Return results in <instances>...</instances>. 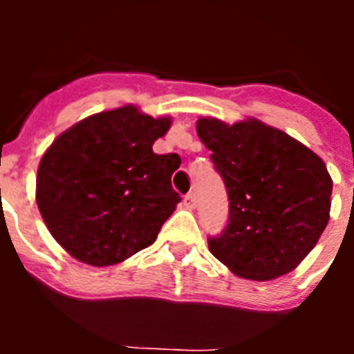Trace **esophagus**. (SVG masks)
<instances>
[{"label":"esophagus","instance_id":"obj_1","mask_svg":"<svg viewBox=\"0 0 354 354\" xmlns=\"http://www.w3.org/2000/svg\"><path fill=\"white\" fill-rule=\"evenodd\" d=\"M184 205H186L187 209H195V205H196L195 193H187V195L184 196Z\"/></svg>","mask_w":354,"mask_h":354}]
</instances>
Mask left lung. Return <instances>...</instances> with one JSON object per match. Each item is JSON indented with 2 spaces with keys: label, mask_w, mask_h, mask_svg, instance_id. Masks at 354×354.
Returning a JSON list of instances; mask_svg holds the SVG:
<instances>
[{
  "label": "left lung",
  "mask_w": 354,
  "mask_h": 354,
  "mask_svg": "<svg viewBox=\"0 0 354 354\" xmlns=\"http://www.w3.org/2000/svg\"><path fill=\"white\" fill-rule=\"evenodd\" d=\"M228 195V223L209 252L241 278L266 282L292 271L330 220L331 177L308 147L257 118L196 122Z\"/></svg>",
  "instance_id": "obj_1"
}]
</instances>
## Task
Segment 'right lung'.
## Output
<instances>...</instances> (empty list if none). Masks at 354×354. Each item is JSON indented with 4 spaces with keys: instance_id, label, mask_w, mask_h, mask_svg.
<instances>
[{
    "instance_id": "add662e5",
    "label": "right lung",
    "mask_w": 354,
    "mask_h": 354,
    "mask_svg": "<svg viewBox=\"0 0 354 354\" xmlns=\"http://www.w3.org/2000/svg\"><path fill=\"white\" fill-rule=\"evenodd\" d=\"M170 124L122 106L77 122L46 150L37 205L72 257L102 268L154 243L180 202L171 187L180 158L152 150Z\"/></svg>"
}]
</instances>
